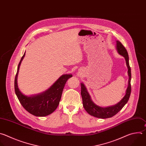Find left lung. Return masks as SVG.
<instances>
[{
	"label": "left lung",
	"mask_w": 146,
	"mask_h": 146,
	"mask_svg": "<svg viewBox=\"0 0 146 146\" xmlns=\"http://www.w3.org/2000/svg\"><path fill=\"white\" fill-rule=\"evenodd\" d=\"M116 49L119 54L121 55L125 59L126 64L128 68V84L127 89L125 92V94L122 100L114 105L102 107L96 105L92 100V98L87 92L86 86L83 83H80L81 86V96L82 97L83 105L84 109L90 115L94 116L95 117L100 119H107L113 117L120 111L124 105L127 103L129 100L131 92V67L129 64V56L128 52L123 45V44L118 40L116 41Z\"/></svg>",
	"instance_id": "8db88e82"
}]
</instances>
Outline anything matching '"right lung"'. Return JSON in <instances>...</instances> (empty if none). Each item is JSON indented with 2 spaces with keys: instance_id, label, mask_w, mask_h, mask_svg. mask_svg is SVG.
<instances>
[{
  "instance_id": "right-lung-1",
  "label": "right lung",
  "mask_w": 146,
  "mask_h": 146,
  "mask_svg": "<svg viewBox=\"0 0 146 146\" xmlns=\"http://www.w3.org/2000/svg\"><path fill=\"white\" fill-rule=\"evenodd\" d=\"M25 56V52L18 64L15 78V94L22 106L29 113L37 117H44L52 113L56 109L59 104L65 84L72 75H62L48 89L42 93L29 96H26L19 90L17 82L19 67Z\"/></svg>"
}]
</instances>
